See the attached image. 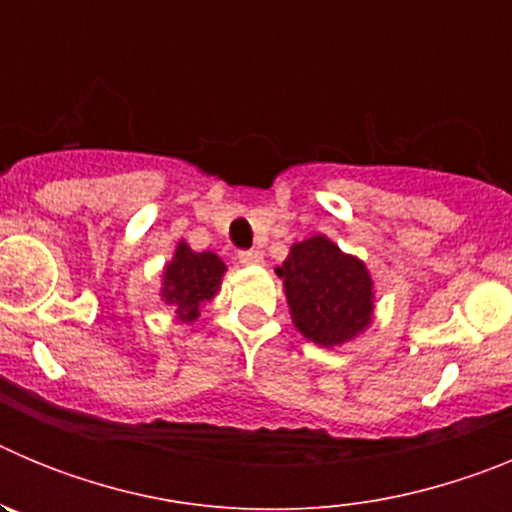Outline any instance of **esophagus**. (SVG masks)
<instances>
[{
  "instance_id": "1",
  "label": "esophagus",
  "mask_w": 512,
  "mask_h": 512,
  "mask_svg": "<svg viewBox=\"0 0 512 512\" xmlns=\"http://www.w3.org/2000/svg\"><path fill=\"white\" fill-rule=\"evenodd\" d=\"M238 261L243 266H259L264 264V256H261V251H241L238 253Z\"/></svg>"
}]
</instances>
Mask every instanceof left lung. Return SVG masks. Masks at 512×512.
Instances as JSON below:
<instances>
[{"instance_id": "left-lung-1", "label": "left lung", "mask_w": 512, "mask_h": 512, "mask_svg": "<svg viewBox=\"0 0 512 512\" xmlns=\"http://www.w3.org/2000/svg\"><path fill=\"white\" fill-rule=\"evenodd\" d=\"M277 274L284 279L292 323L315 346H346L374 323L372 271L328 235L292 243Z\"/></svg>"}]
</instances>
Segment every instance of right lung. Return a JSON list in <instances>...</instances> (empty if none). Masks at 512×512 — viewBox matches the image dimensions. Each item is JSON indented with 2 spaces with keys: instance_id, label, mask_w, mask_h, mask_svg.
I'll return each instance as SVG.
<instances>
[{
  "instance_id": "add662e5",
  "label": "right lung",
  "mask_w": 512,
  "mask_h": 512,
  "mask_svg": "<svg viewBox=\"0 0 512 512\" xmlns=\"http://www.w3.org/2000/svg\"><path fill=\"white\" fill-rule=\"evenodd\" d=\"M225 261L212 251H192L187 241H179L169 264L161 271V302L174 310L179 323H194L200 310L220 292Z\"/></svg>"
}]
</instances>
